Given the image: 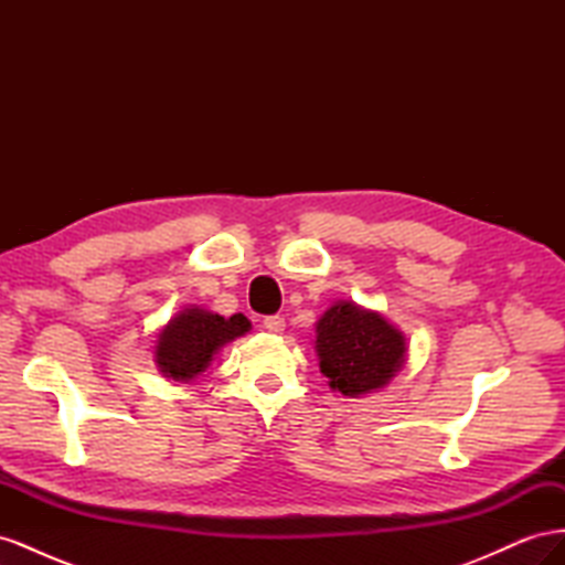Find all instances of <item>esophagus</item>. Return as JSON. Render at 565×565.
<instances>
[{
    "mask_svg": "<svg viewBox=\"0 0 565 565\" xmlns=\"http://www.w3.org/2000/svg\"><path fill=\"white\" fill-rule=\"evenodd\" d=\"M264 328L273 334H282L285 332V318L282 316H268V318H264Z\"/></svg>",
    "mask_w": 565,
    "mask_h": 565,
    "instance_id": "esophagus-1",
    "label": "esophagus"
}]
</instances>
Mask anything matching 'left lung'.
<instances>
[{
    "instance_id": "obj_1",
    "label": "left lung",
    "mask_w": 565,
    "mask_h": 565,
    "mask_svg": "<svg viewBox=\"0 0 565 565\" xmlns=\"http://www.w3.org/2000/svg\"><path fill=\"white\" fill-rule=\"evenodd\" d=\"M320 372L334 391L358 398L384 388L405 365V337L377 311L337 301L316 322Z\"/></svg>"
}]
</instances>
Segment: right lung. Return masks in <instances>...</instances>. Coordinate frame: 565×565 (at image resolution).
Listing matches in <instances>:
<instances>
[{"label":"right lung","mask_w":565,"mask_h":565,"mask_svg":"<svg viewBox=\"0 0 565 565\" xmlns=\"http://www.w3.org/2000/svg\"><path fill=\"white\" fill-rule=\"evenodd\" d=\"M249 328L243 313L224 318L191 306L169 320L158 334L156 363L167 380L188 384L210 367L221 349L247 334Z\"/></svg>","instance_id":"right-lung-1"}]
</instances>
